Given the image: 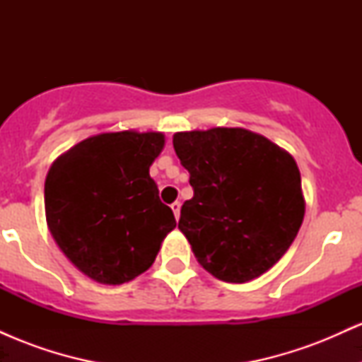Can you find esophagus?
<instances>
[{"label": "esophagus", "instance_id": "obj_1", "mask_svg": "<svg viewBox=\"0 0 362 362\" xmlns=\"http://www.w3.org/2000/svg\"><path fill=\"white\" fill-rule=\"evenodd\" d=\"M180 202H178V201H175V202H173V204H172V211H173V214H175V218L178 219V216H180Z\"/></svg>", "mask_w": 362, "mask_h": 362}]
</instances>
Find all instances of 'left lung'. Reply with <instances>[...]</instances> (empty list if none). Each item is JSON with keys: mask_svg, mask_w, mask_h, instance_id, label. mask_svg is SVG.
I'll list each match as a JSON object with an SVG mask.
<instances>
[{"mask_svg": "<svg viewBox=\"0 0 362 362\" xmlns=\"http://www.w3.org/2000/svg\"><path fill=\"white\" fill-rule=\"evenodd\" d=\"M173 148L194 189L178 230L199 264L238 284L267 272L288 252L305 216L294 158L242 127L177 132Z\"/></svg>", "mask_w": 362, "mask_h": 362, "instance_id": "8db88e82", "label": "left lung"}]
</instances>
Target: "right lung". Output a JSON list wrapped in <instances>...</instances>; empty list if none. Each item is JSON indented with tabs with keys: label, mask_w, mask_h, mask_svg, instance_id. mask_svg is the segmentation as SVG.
Returning <instances> with one entry per match:
<instances>
[{
	"label": "right lung",
	"mask_w": 362,
	"mask_h": 362,
	"mask_svg": "<svg viewBox=\"0 0 362 362\" xmlns=\"http://www.w3.org/2000/svg\"><path fill=\"white\" fill-rule=\"evenodd\" d=\"M161 132H103L61 155L45 177L49 231L90 279L124 284L148 271L177 226L149 167Z\"/></svg>",
	"instance_id": "right-lung-1"
}]
</instances>
